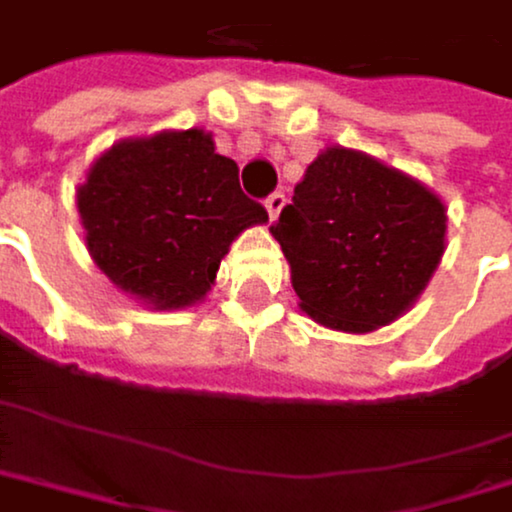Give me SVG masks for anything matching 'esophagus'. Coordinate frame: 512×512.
Masks as SVG:
<instances>
[{
    "mask_svg": "<svg viewBox=\"0 0 512 512\" xmlns=\"http://www.w3.org/2000/svg\"><path fill=\"white\" fill-rule=\"evenodd\" d=\"M285 193H273L264 205H267V214H270V221H276L279 218V214H282V208H285Z\"/></svg>",
    "mask_w": 512,
    "mask_h": 512,
    "instance_id": "1",
    "label": "esophagus"
}]
</instances>
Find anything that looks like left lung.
<instances>
[{
	"label": "left lung",
	"mask_w": 512,
	"mask_h": 512,
	"mask_svg": "<svg viewBox=\"0 0 512 512\" xmlns=\"http://www.w3.org/2000/svg\"><path fill=\"white\" fill-rule=\"evenodd\" d=\"M301 310L338 331H375L421 298L445 251V205L421 181L328 147L270 227Z\"/></svg>",
	"instance_id": "obj_1"
}]
</instances>
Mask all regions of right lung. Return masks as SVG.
Returning <instances> with one entry per match:
<instances>
[{"instance_id": "right-lung-1", "label": "right lung", "mask_w": 512, "mask_h": 512, "mask_svg": "<svg viewBox=\"0 0 512 512\" xmlns=\"http://www.w3.org/2000/svg\"><path fill=\"white\" fill-rule=\"evenodd\" d=\"M85 245L107 279L153 310L202 301L233 239L267 224L233 159L202 128L113 144L76 190Z\"/></svg>"}]
</instances>
